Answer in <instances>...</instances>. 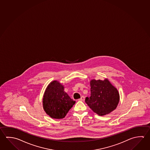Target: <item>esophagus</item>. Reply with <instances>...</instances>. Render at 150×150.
Wrapping results in <instances>:
<instances>
[{"label":"esophagus","instance_id":"1","mask_svg":"<svg viewBox=\"0 0 150 150\" xmlns=\"http://www.w3.org/2000/svg\"><path fill=\"white\" fill-rule=\"evenodd\" d=\"M85 100V97L84 96H81V98L79 99V100H81V101H84Z\"/></svg>","mask_w":150,"mask_h":150}]
</instances>
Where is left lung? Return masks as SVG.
<instances>
[{
	"label": "left lung",
	"instance_id": "obj_1",
	"mask_svg": "<svg viewBox=\"0 0 150 150\" xmlns=\"http://www.w3.org/2000/svg\"><path fill=\"white\" fill-rule=\"evenodd\" d=\"M91 96L86 97L85 102L98 115L108 114L115 110L120 100L117 89L108 79H92L90 81Z\"/></svg>",
	"mask_w": 150,
	"mask_h": 150
}]
</instances>
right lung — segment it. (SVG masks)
<instances>
[{"mask_svg":"<svg viewBox=\"0 0 150 150\" xmlns=\"http://www.w3.org/2000/svg\"><path fill=\"white\" fill-rule=\"evenodd\" d=\"M63 85L57 81H52L45 90L42 99L44 110L52 118L61 119L75 104L72 100L64 91Z\"/></svg>","mask_w":150,"mask_h":150,"instance_id":"1","label":"right lung"}]
</instances>
